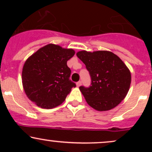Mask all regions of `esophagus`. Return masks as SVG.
I'll use <instances>...</instances> for the list:
<instances>
[{
    "label": "esophagus",
    "instance_id": "esophagus-1",
    "mask_svg": "<svg viewBox=\"0 0 152 152\" xmlns=\"http://www.w3.org/2000/svg\"><path fill=\"white\" fill-rule=\"evenodd\" d=\"M81 81H79L78 82H77V83H76V86L77 87H79L80 86H81Z\"/></svg>",
    "mask_w": 152,
    "mask_h": 152
}]
</instances>
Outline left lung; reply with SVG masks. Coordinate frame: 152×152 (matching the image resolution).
Here are the masks:
<instances>
[{"label":"left lung","mask_w":152,"mask_h":152,"mask_svg":"<svg viewBox=\"0 0 152 152\" xmlns=\"http://www.w3.org/2000/svg\"><path fill=\"white\" fill-rule=\"evenodd\" d=\"M76 56L86 65L91 78L89 88L79 87L87 104L99 111L117 106L128 94L132 81L126 64L109 50H81Z\"/></svg>","instance_id":"left-lung-1"}]
</instances>
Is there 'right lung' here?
Returning a JSON list of instances; mask_svg holds the SVG:
<instances>
[{
	"label": "right lung",
	"instance_id": "right-lung-1",
	"mask_svg": "<svg viewBox=\"0 0 152 152\" xmlns=\"http://www.w3.org/2000/svg\"><path fill=\"white\" fill-rule=\"evenodd\" d=\"M75 50L49 43L39 48L26 61L22 71L24 91L31 102L43 109L61 104L76 86L69 80L71 69L67 61Z\"/></svg>",
	"mask_w": 152,
	"mask_h": 152
}]
</instances>
